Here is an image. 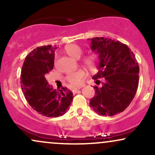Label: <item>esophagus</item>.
Instances as JSON below:
<instances>
[{
    "mask_svg": "<svg viewBox=\"0 0 155 155\" xmlns=\"http://www.w3.org/2000/svg\"><path fill=\"white\" fill-rule=\"evenodd\" d=\"M81 87H77V88H74V89H73V90H72V92H74H74H76L78 91V90H79L80 89H81Z\"/></svg>",
    "mask_w": 155,
    "mask_h": 155,
    "instance_id": "esophagus-1",
    "label": "esophagus"
}]
</instances>
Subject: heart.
<instances>
[{
  "label": "heart",
  "instance_id": "obj_1",
  "mask_svg": "<svg viewBox=\"0 0 155 155\" xmlns=\"http://www.w3.org/2000/svg\"><path fill=\"white\" fill-rule=\"evenodd\" d=\"M65 51L69 56L75 59H79L82 54V49L77 44H69L65 47ZM84 63L89 69H94L96 66V57L94 54L88 55L84 59ZM84 76V72L80 70L69 74L67 79L73 86H77L81 84Z\"/></svg>",
  "mask_w": 155,
  "mask_h": 155
}]
</instances>
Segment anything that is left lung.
<instances>
[{
	"label": "left lung",
	"instance_id": "obj_1",
	"mask_svg": "<svg viewBox=\"0 0 155 155\" xmlns=\"http://www.w3.org/2000/svg\"><path fill=\"white\" fill-rule=\"evenodd\" d=\"M90 48L98 54L97 79L104 78L102 87L95 88L90 106L101 116H114L128 107L136 95L139 81V66L133 51L126 44L111 38L95 37ZM98 81V83L97 81Z\"/></svg>",
	"mask_w": 155,
	"mask_h": 155
}]
</instances>
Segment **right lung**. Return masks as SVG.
I'll return each mask as SVG.
<instances>
[{"instance_id": "right-lung-1", "label": "right lung", "mask_w": 155, "mask_h": 155, "mask_svg": "<svg viewBox=\"0 0 155 155\" xmlns=\"http://www.w3.org/2000/svg\"><path fill=\"white\" fill-rule=\"evenodd\" d=\"M51 45L37 47L25 59L21 71V87L27 101L38 114L48 117L63 116L71 104L73 93L67 87L54 90L46 76L54 67Z\"/></svg>"}]
</instances>
